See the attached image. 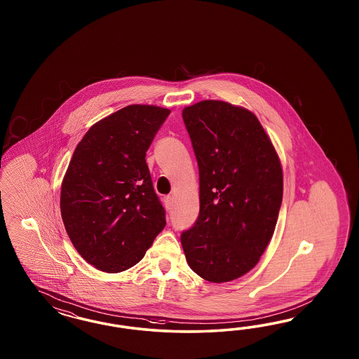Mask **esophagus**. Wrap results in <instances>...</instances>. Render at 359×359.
I'll use <instances>...</instances> for the list:
<instances>
[{
	"label": "esophagus",
	"instance_id": "esophagus-1",
	"mask_svg": "<svg viewBox=\"0 0 359 359\" xmlns=\"http://www.w3.org/2000/svg\"><path fill=\"white\" fill-rule=\"evenodd\" d=\"M164 205L167 209H171V207H172V196H165L164 197Z\"/></svg>",
	"mask_w": 359,
	"mask_h": 359
}]
</instances>
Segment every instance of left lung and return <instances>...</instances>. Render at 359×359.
<instances>
[{
  "label": "left lung",
  "instance_id": "1",
  "mask_svg": "<svg viewBox=\"0 0 359 359\" xmlns=\"http://www.w3.org/2000/svg\"><path fill=\"white\" fill-rule=\"evenodd\" d=\"M200 177V213L182 234L185 259L208 282L238 279L257 266L283 198L280 159L250 110L204 100L183 109Z\"/></svg>",
  "mask_w": 359,
  "mask_h": 359
}]
</instances>
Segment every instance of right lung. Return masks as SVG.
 <instances>
[{
    "label": "right lung",
    "instance_id": "right-lung-1",
    "mask_svg": "<svg viewBox=\"0 0 359 359\" xmlns=\"http://www.w3.org/2000/svg\"><path fill=\"white\" fill-rule=\"evenodd\" d=\"M168 109L129 105L96 122L79 142L60 191V212L77 252L100 271L137 264L165 226L146 163Z\"/></svg>",
    "mask_w": 359,
    "mask_h": 359
}]
</instances>
